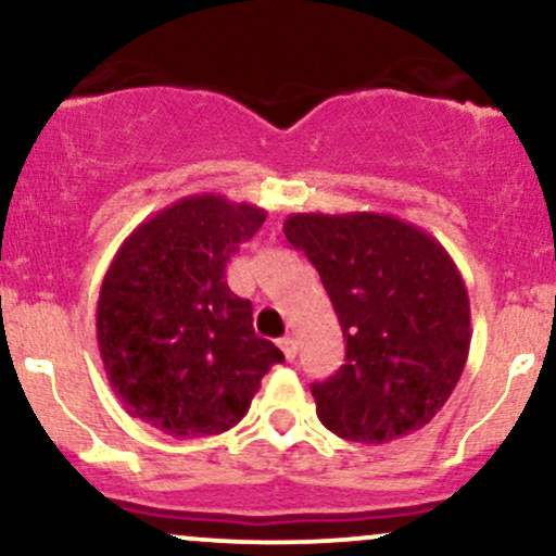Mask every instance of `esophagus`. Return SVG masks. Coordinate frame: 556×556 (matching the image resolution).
<instances>
[{
	"label": "esophagus",
	"instance_id": "1",
	"mask_svg": "<svg viewBox=\"0 0 556 556\" xmlns=\"http://www.w3.org/2000/svg\"><path fill=\"white\" fill-rule=\"evenodd\" d=\"M279 348H282L287 361H295V355H298V340H295V337H282V340H279Z\"/></svg>",
	"mask_w": 556,
	"mask_h": 556
}]
</instances>
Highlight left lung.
<instances>
[{
    "label": "left lung",
    "instance_id": "obj_1",
    "mask_svg": "<svg viewBox=\"0 0 556 556\" xmlns=\"http://www.w3.org/2000/svg\"><path fill=\"white\" fill-rule=\"evenodd\" d=\"M285 238L316 266L344 337L340 371L311 387L318 420L361 444L424 429L470 350L468 290L442 242L376 212L292 214Z\"/></svg>",
    "mask_w": 556,
    "mask_h": 556
}]
</instances>
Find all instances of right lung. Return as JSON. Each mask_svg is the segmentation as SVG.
I'll return each instance as SVG.
<instances>
[{
  "label": "right lung",
  "instance_id": "right-lung-1",
  "mask_svg": "<svg viewBox=\"0 0 556 556\" xmlns=\"http://www.w3.org/2000/svg\"><path fill=\"white\" fill-rule=\"evenodd\" d=\"M264 208L225 195L180 198L127 235L104 274L96 340L125 410L177 439L238 426L285 355L253 331L251 300L227 287Z\"/></svg>",
  "mask_w": 556,
  "mask_h": 556
}]
</instances>
